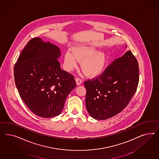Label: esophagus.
Returning <instances> with one entry per match:
<instances>
[{"instance_id":"34e87169","label":"esophagus","mask_w":159,"mask_h":159,"mask_svg":"<svg viewBox=\"0 0 159 159\" xmlns=\"http://www.w3.org/2000/svg\"><path fill=\"white\" fill-rule=\"evenodd\" d=\"M75 80H76V84H77V85H80V84H81V83H82V80L81 79H80V78H79V77H76V79H75Z\"/></svg>"}]
</instances>
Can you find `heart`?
I'll return each mask as SVG.
<instances>
[{"mask_svg":"<svg viewBox=\"0 0 159 159\" xmlns=\"http://www.w3.org/2000/svg\"><path fill=\"white\" fill-rule=\"evenodd\" d=\"M92 47H77L65 55L64 64L66 69L70 71L76 66L77 60L82 61L81 67L87 76L96 77L101 75L106 67L107 55L104 52H97Z\"/></svg>","mask_w":159,"mask_h":159,"instance_id":"obj_1","label":"heart"}]
</instances>
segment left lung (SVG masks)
Listing matches in <instances>:
<instances>
[{"mask_svg": "<svg viewBox=\"0 0 159 159\" xmlns=\"http://www.w3.org/2000/svg\"><path fill=\"white\" fill-rule=\"evenodd\" d=\"M139 79L138 62L129 50L115 59L100 75L84 82L89 114L96 120H104L119 114L134 96Z\"/></svg>", "mask_w": 159, "mask_h": 159, "instance_id": "obj_1", "label": "left lung"}]
</instances>
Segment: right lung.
Segmentation results:
<instances>
[{"label": "right lung", "mask_w": 159, "mask_h": 159, "mask_svg": "<svg viewBox=\"0 0 159 159\" xmlns=\"http://www.w3.org/2000/svg\"><path fill=\"white\" fill-rule=\"evenodd\" d=\"M60 56L57 46L36 37L25 46L14 67L20 96L31 111L43 118L59 115L76 86L73 75L61 69Z\"/></svg>", "instance_id": "obj_1"}]
</instances>
